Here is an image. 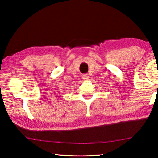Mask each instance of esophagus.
Segmentation results:
<instances>
[{"label": "esophagus", "instance_id": "obj_1", "mask_svg": "<svg viewBox=\"0 0 158 158\" xmlns=\"http://www.w3.org/2000/svg\"><path fill=\"white\" fill-rule=\"evenodd\" d=\"M82 78H83V80H87L89 78V76L88 74H83L82 75Z\"/></svg>", "mask_w": 158, "mask_h": 158}]
</instances>
